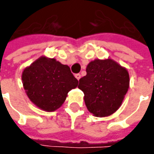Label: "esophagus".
<instances>
[{"label":"esophagus","instance_id":"obj_1","mask_svg":"<svg viewBox=\"0 0 154 154\" xmlns=\"http://www.w3.org/2000/svg\"><path fill=\"white\" fill-rule=\"evenodd\" d=\"M74 76H75V78H76V79H77V80H79L80 79V77H81V75H80V74H75V75H74Z\"/></svg>","mask_w":154,"mask_h":154}]
</instances>
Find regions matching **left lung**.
Returning a JSON list of instances; mask_svg holds the SVG:
<instances>
[{
	"mask_svg": "<svg viewBox=\"0 0 154 154\" xmlns=\"http://www.w3.org/2000/svg\"><path fill=\"white\" fill-rule=\"evenodd\" d=\"M88 110L96 116L111 115L121 106L129 86L127 69L111 59L94 60L79 80Z\"/></svg>",
	"mask_w": 154,
	"mask_h": 154,
	"instance_id": "obj_1",
	"label": "left lung"
}]
</instances>
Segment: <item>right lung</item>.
I'll use <instances>...</instances> for the list:
<instances>
[{
	"instance_id": "obj_1",
	"label": "right lung",
	"mask_w": 154,
	"mask_h": 154,
	"mask_svg": "<svg viewBox=\"0 0 154 154\" xmlns=\"http://www.w3.org/2000/svg\"><path fill=\"white\" fill-rule=\"evenodd\" d=\"M22 80L30 100L46 111L60 108L68 92L79 83L68 66L45 56L23 71Z\"/></svg>"
}]
</instances>
